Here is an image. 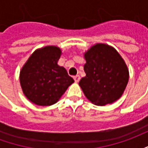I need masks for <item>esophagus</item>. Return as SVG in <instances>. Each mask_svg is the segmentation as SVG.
<instances>
[{
    "mask_svg": "<svg viewBox=\"0 0 148 148\" xmlns=\"http://www.w3.org/2000/svg\"><path fill=\"white\" fill-rule=\"evenodd\" d=\"M74 79L75 81V82H78L80 81V76L79 75H76V76H74Z\"/></svg>",
    "mask_w": 148,
    "mask_h": 148,
    "instance_id": "1",
    "label": "esophagus"
}]
</instances>
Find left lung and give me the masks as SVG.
Here are the masks:
<instances>
[{
	"label": "left lung",
	"mask_w": 148,
	"mask_h": 148,
	"mask_svg": "<svg viewBox=\"0 0 148 148\" xmlns=\"http://www.w3.org/2000/svg\"><path fill=\"white\" fill-rule=\"evenodd\" d=\"M86 77L79 86L90 101L106 106L120 98L128 82V70L116 50L106 44H96L85 54Z\"/></svg>",
	"instance_id": "8db88e82"
}]
</instances>
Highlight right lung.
Instances as JSON below:
<instances>
[{
  "label": "right lung",
  "mask_w": 148,
  "mask_h": 148,
  "mask_svg": "<svg viewBox=\"0 0 148 148\" xmlns=\"http://www.w3.org/2000/svg\"><path fill=\"white\" fill-rule=\"evenodd\" d=\"M60 55L61 50L57 47H45L34 52L22 68L21 87L24 95L34 104H55L74 82L66 69L57 64Z\"/></svg>",
  "instance_id": "right-lung-1"
}]
</instances>
